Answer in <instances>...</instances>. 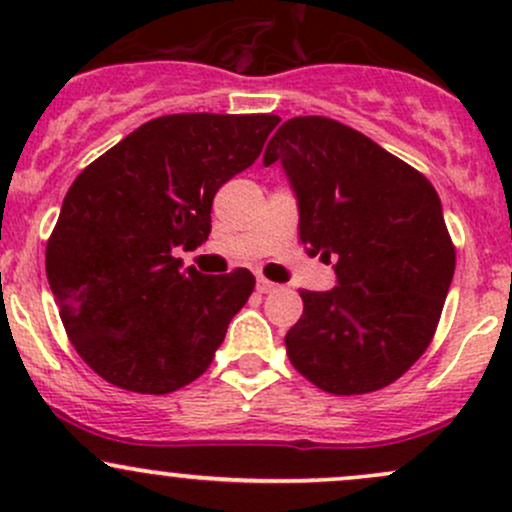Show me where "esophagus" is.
<instances>
[{
	"mask_svg": "<svg viewBox=\"0 0 512 512\" xmlns=\"http://www.w3.org/2000/svg\"><path fill=\"white\" fill-rule=\"evenodd\" d=\"M257 291L260 293H272L276 291V284H272V281H267L264 276H257Z\"/></svg>",
	"mask_w": 512,
	"mask_h": 512,
	"instance_id": "1",
	"label": "esophagus"
}]
</instances>
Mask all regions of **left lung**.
I'll return each mask as SVG.
<instances>
[{
	"label": "left lung",
	"mask_w": 512,
	"mask_h": 512,
	"mask_svg": "<svg viewBox=\"0 0 512 512\" xmlns=\"http://www.w3.org/2000/svg\"><path fill=\"white\" fill-rule=\"evenodd\" d=\"M262 161L289 178L308 255L337 262L334 289L301 291L284 337L293 368L332 395L395 383L431 344L455 274L438 192L330 117L284 122Z\"/></svg>",
	"instance_id": "1"
}]
</instances>
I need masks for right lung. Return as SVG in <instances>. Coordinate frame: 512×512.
Segmentation results:
<instances>
[{
    "mask_svg": "<svg viewBox=\"0 0 512 512\" xmlns=\"http://www.w3.org/2000/svg\"><path fill=\"white\" fill-rule=\"evenodd\" d=\"M276 125V115H163L72 182L45 272L74 349L103 380L168 395L209 368L255 276L182 269L175 248L209 238L214 195Z\"/></svg>",
    "mask_w": 512,
    "mask_h": 512,
    "instance_id": "add662e5",
    "label": "right lung"
}]
</instances>
